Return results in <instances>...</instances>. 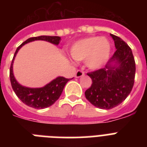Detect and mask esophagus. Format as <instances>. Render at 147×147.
<instances>
[{"label": "esophagus", "mask_w": 147, "mask_h": 147, "mask_svg": "<svg viewBox=\"0 0 147 147\" xmlns=\"http://www.w3.org/2000/svg\"><path fill=\"white\" fill-rule=\"evenodd\" d=\"M84 75H85V72H84V71H81V70H78V71H76V75H75V77L78 78H80V77H82Z\"/></svg>", "instance_id": "obj_1"}]
</instances>
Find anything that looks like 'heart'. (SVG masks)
<instances>
[{"label":"heart","instance_id":"1","mask_svg":"<svg viewBox=\"0 0 147 147\" xmlns=\"http://www.w3.org/2000/svg\"><path fill=\"white\" fill-rule=\"evenodd\" d=\"M111 53V42L106 37L92 36L78 40L71 47L70 54L78 62L85 61L91 70L101 69L109 60Z\"/></svg>","mask_w":147,"mask_h":147}]
</instances>
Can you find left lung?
<instances>
[{"mask_svg": "<svg viewBox=\"0 0 147 147\" xmlns=\"http://www.w3.org/2000/svg\"><path fill=\"white\" fill-rule=\"evenodd\" d=\"M110 35L116 52L105 68L88 73L92 84L85 92L92 105L105 110L117 107L127 98L134 86L136 71L131 49L120 37Z\"/></svg>", "mask_w": 147, "mask_h": 147, "instance_id": "8db88e82", "label": "left lung"}]
</instances>
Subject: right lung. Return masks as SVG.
Masks as SVG:
<instances>
[{"label":"right lung","mask_w":147,"mask_h":147,"mask_svg":"<svg viewBox=\"0 0 147 147\" xmlns=\"http://www.w3.org/2000/svg\"><path fill=\"white\" fill-rule=\"evenodd\" d=\"M59 36H40L36 37H31L24 42L17 49L13 58L12 62L10 69V78L11 86L15 94L21 100L23 103L29 107H33L36 109H43L53 105L59 99L62 94L65 85L71 78H65L62 76H58L57 78L53 79L41 88H29L20 85L17 79L15 78L13 71V65L15 57L17 53L22 47L26 43L33 42L36 40H43L49 42L52 44L58 46L60 42Z\"/></svg>","instance_id":"obj_1"}]
</instances>
